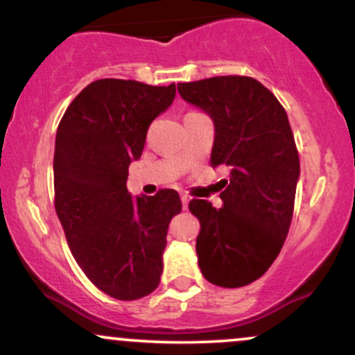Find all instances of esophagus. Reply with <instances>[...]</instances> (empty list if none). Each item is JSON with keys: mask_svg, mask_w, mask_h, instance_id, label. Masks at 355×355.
<instances>
[{"mask_svg": "<svg viewBox=\"0 0 355 355\" xmlns=\"http://www.w3.org/2000/svg\"><path fill=\"white\" fill-rule=\"evenodd\" d=\"M180 198H182V205H183V209H187V207H189V203H190V197H189V195L182 193V195H180Z\"/></svg>", "mask_w": 355, "mask_h": 355, "instance_id": "1", "label": "esophagus"}]
</instances>
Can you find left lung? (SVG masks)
I'll use <instances>...</instances> for the list:
<instances>
[{
    "mask_svg": "<svg viewBox=\"0 0 355 355\" xmlns=\"http://www.w3.org/2000/svg\"><path fill=\"white\" fill-rule=\"evenodd\" d=\"M178 93L214 121L210 165L230 168L220 209L189 205L202 227L198 267L211 284L243 287L268 270L291 227L300 177L294 133L274 93L248 76L180 83Z\"/></svg>",
    "mask_w": 355,
    "mask_h": 355,
    "instance_id": "8db88e82",
    "label": "left lung"
}]
</instances>
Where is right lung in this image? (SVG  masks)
Masks as SVG:
<instances>
[{"instance_id":"1","label":"right lung","mask_w":355,"mask_h":355,"mask_svg":"<svg viewBox=\"0 0 355 355\" xmlns=\"http://www.w3.org/2000/svg\"><path fill=\"white\" fill-rule=\"evenodd\" d=\"M175 93V83L96 80L71 101L56 132V215L76 263L113 299H141L160 284L166 230L182 211L180 197L170 189L133 197L126 178L150 123Z\"/></svg>"}]
</instances>
